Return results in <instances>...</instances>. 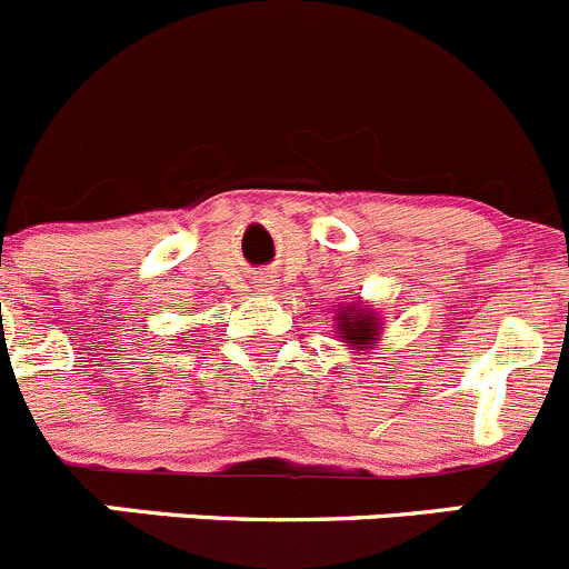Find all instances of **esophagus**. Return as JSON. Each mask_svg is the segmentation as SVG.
Returning a JSON list of instances; mask_svg holds the SVG:
<instances>
[{
	"mask_svg": "<svg viewBox=\"0 0 569 569\" xmlns=\"http://www.w3.org/2000/svg\"><path fill=\"white\" fill-rule=\"evenodd\" d=\"M257 287H266V290H271L273 282H271V279H268V277H260V284H257Z\"/></svg>",
	"mask_w": 569,
	"mask_h": 569,
	"instance_id": "1",
	"label": "esophagus"
}]
</instances>
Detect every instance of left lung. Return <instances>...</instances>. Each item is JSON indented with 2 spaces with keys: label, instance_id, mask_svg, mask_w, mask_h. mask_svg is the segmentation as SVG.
<instances>
[{
  "label": "left lung",
  "instance_id": "obj_1",
  "mask_svg": "<svg viewBox=\"0 0 569 569\" xmlns=\"http://www.w3.org/2000/svg\"><path fill=\"white\" fill-rule=\"evenodd\" d=\"M340 307V303H337ZM335 331L340 342H346L353 353H368L376 351V342L381 340V315L370 309V303L348 301L335 312Z\"/></svg>",
  "mask_w": 569,
  "mask_h": 569
}]
</instances>
